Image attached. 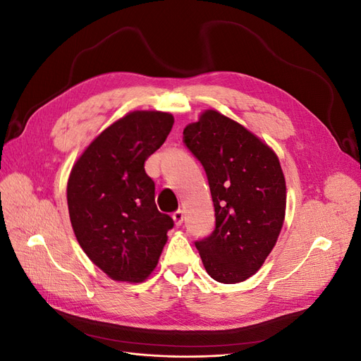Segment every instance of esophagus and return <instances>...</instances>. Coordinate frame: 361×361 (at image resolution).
<instances>
[{"label":"esophagus","instance_id":"1","mask_svg":"<svg viewBox=\"0 0 361 361\" xmlns=\"http://www.w3.org/2000/svg\"><path fill=\"white\" fill-rule=\"evenodd\" d=\"M171 216H173L174 224H176V226H180L183 223V212L182 211H176Z\"/></svg>","mask_w":361,"mask_h":361}]
</instances>
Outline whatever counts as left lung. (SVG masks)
<instances>
[{
	"label": "left lung",
	"instance_id": "left-lung-1",
	"mask_svg": "<svg viewBox=\"0 0 361 361\" xmlns=\"http://www.w3.org/2000/svg\"><path fill=\"white\" fill-rule=\"evenodd\" d=\"M200 161L215 207L214 232L195 241L204 269L220 283L244 281L276 245L286 211L277 155L243 125L207 110L183 129Z\"/></svg>",
	"mask_w": 361,
	"mask_h": 361
}]
</instances>
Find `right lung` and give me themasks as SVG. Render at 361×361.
<instances>
[{
    "label": "right lung",
    "mask_w": 361,
    "mask_h": 361,
    "mask_svg": "<svg viewBox=\"0 0 361 361\" xmlns=\"http://www.w3.org/2000/svg\"><path fill=\"white\" fill-rule=\"evenodd\" d=\"M173 122L169 113H129L97 135L71 171L68 206L75 236L114 280L143 281L174 226L158 211L155 182L145 170Z\"/></svg>",
    "instance_id": "obj_1"
}]
</instances>
